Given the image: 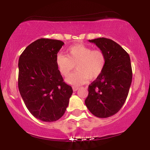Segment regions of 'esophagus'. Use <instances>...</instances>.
<instances>
[{"mask_svg":"<svg viewBox=\"0 0 150 150\" xmlns=\"http://www.w3.org/2000/svg\"><path fill=\"white\" fill-rule=\"evenodd\" d=\"M73 89L74 92H75V91L78 90V89H79V87H73Z\"/></svg>","mask_w":150,"mask_h":150,"instance_id":"1","label":"esophagus"}]
</instances>
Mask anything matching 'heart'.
<instances>
[{
    "instance_id": "heart-1",
    "label": "heart",
    "mask_w": 150,
    "mask_h": 150,
    "mask_svg": "<svg viewBox=\"0 0 150 150\" xmlns=\"http://www.w3.org/2000/svg\"><path fill=\"white\" fill-rule=\"evenodd\" d=\"M56 63L64 77L68 76L76 65L77 70L66 79V82L71 85L80 86L86 83L88 79L94 80L100 76L106 65V56L101 50L76 44L67 49V56L58 53Z\"/></svg>"
}]
</instances>
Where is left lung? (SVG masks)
Here are the masks:
<instances>
[{
  "label": "left lung",
  "mask_w": 150,
  "mask_h": 150,
  "mask_svg": "<svg viewBox=\"0 0 150 150\" xmlns=\"http://www.w3.org/2000/svg\"><path fill=\"white\" fill-rule=\"evenodd\" d=\"M106 56L104 71L89 85L85 105L94 116L108 118L124 104L132 82V68L128 53L119 44L106 38L89 40Z\"/></svg>",
  "instance_id": "left-lung-1"
}]
</instances>
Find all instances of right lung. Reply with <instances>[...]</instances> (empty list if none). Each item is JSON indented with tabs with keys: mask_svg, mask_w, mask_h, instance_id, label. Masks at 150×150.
Listing matches in <instances>:
<instances>
[{
	"mask_svg": "<svg viewBox=\"0 0 150 150\" xmlns=\"http://www.w3.org/2000/svg\"><path fill=\"white\" fill-rule=\"evenodd\" d=\"M62 41L39 39L20 55L18 88L26 107L35 118L45 122L61 118L73 94L71 86L63 82L56 63Z\"/></svg>",
	"mask_w": 150,
	"mask_h": 150,
	"instance_id": "right-lung-1",
	"label": "right lung"
}]
</instances>
